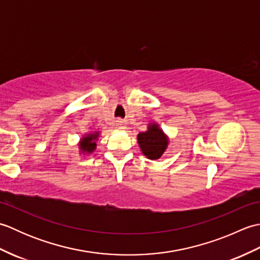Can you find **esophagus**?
Wrapping results in <instances>:
<instances>
[{"mask_svg":"<svg viewBox=\"0 0 260 260\" xmlns=\"http://www.w3.org/2000/svg\"><path fill=\"white\" fill-rule=\"evenodd\" d=\"M116 127L118 129H125L126 128V121L123 119H117L116 120Z\"/></svg>","mask_w":260,"mask_h":260,"instance_id":"esophagus-1","label":"esophagus"}]
</instances>
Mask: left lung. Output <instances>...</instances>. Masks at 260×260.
Instances as JSON below:
<instances>
[{"mask_svg":"<svg viewBox=\"0 0 260 260\" xmlns=\"http://www.w3.org/2000/svg\"><path fill=\"white\" fill-rule=\"evenodd\" d=\"M137 143L142 153L147 158L155 161L167 151L170 139L157 123L151 121L147 125V129L137 135Z\"/></svg>","mask_w":260,"mask_h":260,"instance_id":"8db88e82","label":"left lung"}]
</instances>
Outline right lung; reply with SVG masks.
<instances>
[{
    "instance_id": "right-lung-1",
    "label": "right lung",
    "mask_w": 260,
    "mask_h": 260,
    "mask_svg": "<svg viewBox=\"0 0 260 260\" xmlns=\"http://www.w3.org/2000/svg\"><path fill=\"white\" fill-rule=\"evenodd\" d=\"M101 136V132L95 131L92 133H87L81 137L78 142V150L79 154L82 155H89L92 152H95L97 148V141Z\"/></svg>"
}]
</instances>
